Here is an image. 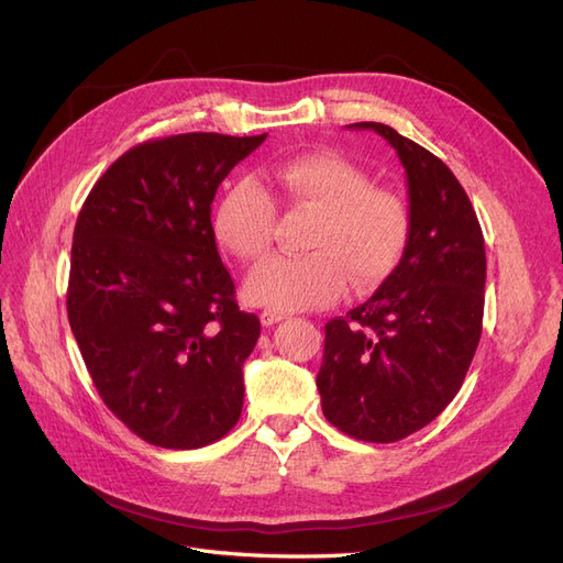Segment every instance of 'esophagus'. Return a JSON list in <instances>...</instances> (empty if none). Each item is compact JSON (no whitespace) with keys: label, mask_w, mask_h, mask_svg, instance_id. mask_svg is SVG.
I'll list each match as a JSON object with an SVG mask.
<instances>
[{"label":"esophagus","mask_w":563,"mask_h":563,"mask_svg":"<svg viewBox=\"0 0 563 563\" xmlns=\"http://www.w3.org/2000/svg\"><path fill=\"white\" fill-rule=\"evenodd\" d=\"M284 319H288V314H286V312H279V310H263V312H261L263 327H275V323H279V321H284Z\"/></svg>","instance_id":"obj_1"}]
</instances>
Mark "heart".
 <instances>
[{
	"label": "heart",
	"mask_w": 563,
	"mask_h": 563,
	"mask_svg": "<svg viewBox=\"0 0 563 563\" xmlns=\"http://www.w3.org/2000/svg\"><path fill=\"white\" fill-rule=\"evenodd\" d=\"M314 213L300 258L272 255L246 279V296L272 310H310L378 286L397 267L408 213L399 195L368 185V176L331 152H302L269 166L258 180H240L220 197L213 213L218 242L242 261L269 249L275 203Z\"/></svg>",
	"instance_id": "1"
}]
</instances>
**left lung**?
I'll list each match as a JSON object with an SVG mask.
<instances>
[{"label": "left lung", "mask_w": 563, "mask_h": 563, "mask_svg": "<svg viewBox=\"0 0 563 563\" xmlns=\"http://www.w3.org/2000/svg\"><path fill=\"white\" fill-rule=\"evenodd\" d=\"M408 185L399 265L360 308L327 323L317 373L321 411L347 437L391 444L457 395L482 338L486 251L472 201L430 150L378 122Z\"/></svg>", "instance_id": "obj_1"}]
</instances>
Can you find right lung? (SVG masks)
<instances>
[{"instance_id": "1", "label": "right lung", "mask_w": 563, "mask_h": 563, "mask_svg": "<svg viewBox=\"0 0 563 563\" xmlns=\"http://www.w3.org/2000/svg\"><path fill=\"white\" fill-rule=\"evenodd\" d=\"M265 135L135 145L79 211L67 319L100 399L152 446L213 444L242 416V366L261 321L234 300L211 203Z\"/></svg>"}]
</instances>
